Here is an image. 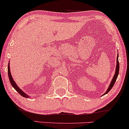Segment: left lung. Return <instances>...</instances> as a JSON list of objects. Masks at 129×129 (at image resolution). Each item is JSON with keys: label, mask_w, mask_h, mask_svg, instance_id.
Wrapping results in <instances>:
<instances>
[{"label": "left lung", "mask_w": 129, "mask_h": 129, "mask_svg": "<svg viewBox=\"0 0 129 129\" xmlns=\"http://www.w3.org/2000/svg\"><path fill=\"white\" fill-rule=\"evenodd\" d=\"M118 57H119V54H117V60H116V63H117V64H116V66L115 73H114V76H113V79H112V81H111L110 84H109V87H108V89H107L106 91V92L104 93L103 95L107 94V93H108L109 91H110L111 89H112V88L113 87L114 84V83H115L116 79H117V78L118 75H119V60H118Z\"/></svg>", "instance_id": "1"}]
</instances>
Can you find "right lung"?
<instances>
[{
    "instance_id": "obj_1",
    "label": "right lung",
    "mask_w": 129,
    "mask_h": 129,
    "mask_svg": "<svg viewBox=\"0 0 129 129\" xmlns=\"http://www.w3.org/2000/svg\"><path fill=\"white\" fill-rule=\"evenodd\" d=\"M8 76H9V80H10V83H11L12 86H13V87L16 90L17 92H18L19 94H20L21 96H22L23 97H24V98H30L29 96H28V94L27 93H24L23 91L22 90H21L20 88L18 87V86H17V84H16V83L15 81H14L13 77L12 76V75H11V73H10V63L9 62V64H8Z\"/></svg>"
}]
</instances>
